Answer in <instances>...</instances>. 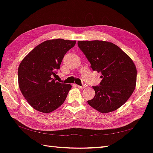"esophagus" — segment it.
<instances>
[{
    "label": "esophagus",
    "mask_w": 153,
    "mask_h": 153,
    "mask_svg": "<svg viewBox=\"0 0 153 153\" xmlns=\"http://www.w3.org/2000/svg\"><path fill=\"white\" fill-rule=\"evenodd\" d=\"M76 86L78 87V88H79V89H83V88H85V85H82V86H80V85H76Z\"/></svg>",
    "instance_id": "esophagus-1"
}]
</instances>
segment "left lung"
<instances>
[{
  "label": "left lung",
  "mask_w": 153,
  "mask_h": 153,
  "mask_svg": "<svg viewBox=\"0 0 153 153\" xmlns=\"http://www.w3.org/2000/svg\"><path fill=\"white\" fill-rule=\"evenodd\" d=\"M77 45L94 71L101 72L100 85L93 86L89 105L101 113L114 111L134 91L137 69L131 58L115 44L105 41H79Z\"/></svg>",
  "instance_id": "8db88e82"
}]
</instances>
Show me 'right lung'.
<instances>
[{"label": "right lung", "mask_w": 153, "mask_h": 153, "mask_svg": "<svg viewBox=\"0 0 153 153\" xmlns=\"http://www.w3.org/2000/svg\"><path fill=\"white\" fill-rule=\"evenodd\" d=\"M76 41L62 39L45 41L25 56L18 67V85L23 96L37 111L50 113L64 103L70 84L53 78L65 54Z\"/></svg>", "instance_id": "right-lung-1"}]
</instances>
